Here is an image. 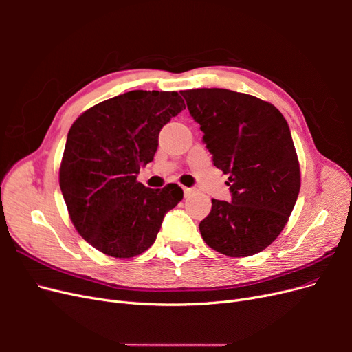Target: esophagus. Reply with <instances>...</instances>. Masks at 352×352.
Returning <instances> with one entry per match:
<instances>
[{
  "instance_id": "esophagus-1",
  "label": "esophagus",
  "mask_w": 352,
  "mask_h": 352,
  "mask_svg": "<svg viewBox=\"0 0 352 352\" xmlns=\"http://www.w3.org/2000/svg\"><path fill=\"white\" fill-rule=\"evenodd\" d=\"M192 188H185L184 186V194H185V197H188V195H190V194H192Z\"/></svg>"
}]
</instances>
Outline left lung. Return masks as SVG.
I'll list each match as a JSON object with an SVG mask.
<instances>
[{"instance_id":"left-lung-1","label":"left lung","mask_w":352,"mask_h":352,"mask_svg":"<svg viewBox=\"0 0 352 352\" xmlns=\"http://www.w3.org/2000/svg\"><path fill=\"white\" fill-rule=\"evenodd\" d=\"M180 94L204 132L212 163L229 175L232 201L211 199L201 236L228 257H250L279 236L300 194L289 126L273 104L248 94L220 88Z\"/></svg>"}]
</instances>
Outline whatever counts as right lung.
<instances>
[{
    "instance_id": "1",
    "label": "right lung",
    "mask_w": 352,
    "mask_h": 352,
    "mask_svg": "<svg viewBox=\"0 0 352 352\" xmlns=\"http://www.w3.org/2000/svg\"><path fill=\"white\" fill-rule=\"evenodd\" d=\"M184 109L175 91H131L94 105L72 124L60 188L73 226L94 248L116 258L136 257L182 201L179 185L151 189L136 176L154 160L162 127Z\"/></svg>"
}]
</instances>
